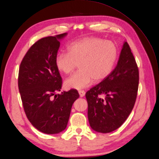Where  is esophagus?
Returning <instances> with one entry per match:
<instances>
[{
    "mask_svg": "<svg viewBox=\"0 0 159 159\" xmlns=\"http://www.w3.org/2000/svg\"><path fill=\"white\" fill-rule=\"evenodd\" d=\"M78 93H79L80 96L81 98H83L84 96L85 95V92L84 91V90H79V91H78Z\"/></svg>",
    "mask_w": 159,
    "mask_h": 159,
    "instance_id": "1",
    "label": "esophagus"
}]
</instances>
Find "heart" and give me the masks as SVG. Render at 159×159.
I'll use <instances>...</instances> for the list:
<instances>
[{"label":"heart","instance_id":"1","mask_svg":"<svg viewBox=\"0 0 159 159\" xmlns=\"http://www.w3.org/2000/svg\"><path fill=\"white\" fill-rule=\"evenodd\" d=\"M68 52L58 53L55 59L57 70L71 73L79 64V71L65 80L66 89L80 90L107 79L112 72L117 58V49L111 41L89 36L71 42Z\"/></svg>","mask_w":159,"mask_h":159}]
</instances>
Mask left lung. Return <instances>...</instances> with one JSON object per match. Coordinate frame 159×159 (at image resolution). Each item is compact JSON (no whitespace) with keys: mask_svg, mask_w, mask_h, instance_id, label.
Wrapping results in <instances>:
<instances>
[{"mask_svg":"<svg viewBox=\"0 0 159 159\" xmlns=\"http://www.w3.org/2000/svg\"><path fill=\"white\" fill-rule=\"evenodd\" d=\"M139 80L137 65L125 42L114 70L85 94L89 124L94 131L109 133L125 123L135 105ZM100 95H105V99Z\"/></svg>","mask_w":159,"mask_h":159,"instance_id":"obj_1","label":"left lung"}]
</instances>
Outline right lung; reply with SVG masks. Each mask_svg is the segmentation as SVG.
I'll use <instances>...</instances> for the list:
<instances>
[{"label":"right lung","instance_id":"right-lung-1","mask_svg":"<svg viewBox=\"0 0 159 159\" xmlns=\"http://www.w3.org/2000/svg\"><path fill=\"white\" fill-rule=\"evenodd\" d=\"M67 33L48 36L35 42L20 63L18 85L25 115L32 125L47 134L66 128L72 106L80 95L71 89L60 91L62 80L55 59L60 40Z\"/></svg>","mask_w":159,"mask_h":159}]
</instances>
